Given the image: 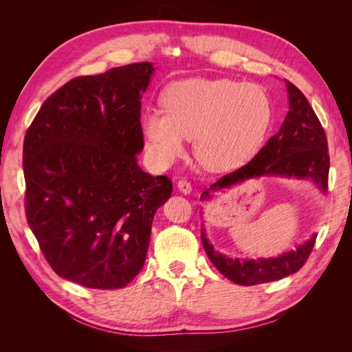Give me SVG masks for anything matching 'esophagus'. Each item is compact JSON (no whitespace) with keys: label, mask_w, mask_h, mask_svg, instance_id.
<instances>
[{"label":"esophagus","mask_w":352,"mask_h":352,"mask_svg":"<svg viewBox=\"0 0 352 352\" xmlns=\"http://www.w3.org/2000/svg\"><path fill=\"white\" fill-rule=\"evenodd\" d=\"M177 189H179L182 194L188 195V194H190V190H192V186H190V184L188 182L186 179H180L179 182H177Z\"/></svg>","instance_id":"34e87169"}]
</instances>
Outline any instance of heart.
<instances>
[{"instance_id": "1", "label": "heart", "mask_w": 352, "mask_h": 352, "mask_svg": "<svg viewBox=\"0 0 352 352\" xmlns=\"http://www.w3.org/2000/svg\"><path fill=\"white\" fill-rule=\"evenodd\" d=\"M164 109L141 116L146 151L158 166L172 164L195 138L198 162L211 170L233 168L255 154L273 122V104L258 85L195 78L175 83Z\"/></svg>"}]
</instances>
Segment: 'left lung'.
Masks as SVG:
<instances>
[{
  "label": "left lung",
  "instance_id": "1",
  "mask_svg": "<svg viewBox=\"0 0 352 352\" xmlns=\"http://www.w3.org/2000/svg\"><path fill=\"white\" fill-rule=\"evenodd\" d=\"M285 85L289 111L279 132L270 138L248 164L220 177L206 189L199 201H210L214 197L212 194L263 176L310 180L323 194L326 192L329 177L326 133L304 94L289 80H285ZM316 238L317 233L298 245L296 250L286 251L278 257L241 260L216 251L207 239L206 229H201V241L210 261L225 278L243 286L279 280L296 273L310 255Z\"/></svg>",
  "mask_w": 352,
  "mask_h": 352
}]
</instances>
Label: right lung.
I'll return each instance as SVG.
<instances>
[{
	"label": "right lung",
	"instance_id": "right-lung-1",
	"mask_svg": "<svg viewBox=\"0 0 352 352\" xmlns=\"http://www.w3.org/2000/svg\"><path fill=\"white\" fill-rule=\"evenodd\" d=\"M153 63L72 79L42 104L23 142L26 219L51 269L94 289L141 272L166 176L138 164L141 98Z\"/></svg>",
	"mask_w": 352,
	"mask_h": 352
}]
</instances>
